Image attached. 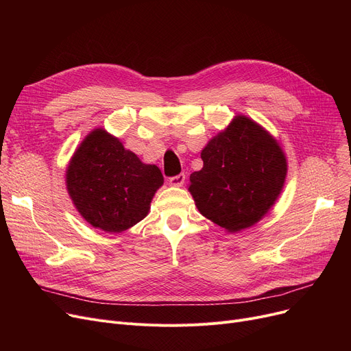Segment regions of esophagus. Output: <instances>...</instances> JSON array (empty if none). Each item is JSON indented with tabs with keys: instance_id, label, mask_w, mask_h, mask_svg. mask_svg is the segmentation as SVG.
Masks as SVG:
<instances>
[{
	"instance_id": "1",
	"label": "esophagus",
	"mask_w": 351,
	"mask_h": 351,
	"mask_svg": "<svg viewBox=\"0 0 351 351\" xmlns=\"http://www.w3.org/2000/svg\"><path fill=\"white\" fill-rule=\"evenodd\" d=\"M183 182H185V175H183V173H179L176 176L169 178V185H172V186H182Z\"/></svg>"
}]
</instances>
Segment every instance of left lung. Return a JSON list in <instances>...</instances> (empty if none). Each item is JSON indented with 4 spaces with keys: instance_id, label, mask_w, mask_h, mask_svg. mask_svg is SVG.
<instances>
[{
    "instance_id": "left-lung-1",
    "label": "left lung",
    "mask_w": 351,
    "mask_h": 351,
    "mask_svg": "<svg viewBox=\"0 0 351 351\" xmlns=\"http://www.w3.org/2000/svg\"><path fill=\"white\" fill-rule=\"evenodd\" d=\"M204 168L191 175L197 210L230 233L253 226L278 200L287 175L279 142L237 115L200 152Z\"/></svg>"
}]
</instances>
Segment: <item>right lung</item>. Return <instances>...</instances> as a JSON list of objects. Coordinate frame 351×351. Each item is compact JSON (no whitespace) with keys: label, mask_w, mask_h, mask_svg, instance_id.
Listing matches in <instances>:
<instances>
[{"label":"right lung","mask_w":351,"mask_h":351,"mask_svg":"<svg viewBox=\"0 0 351 351\" xmlns=\"http://www.w3.org/2000/svg\"><path fill=\"white\" fill-rule=\"evenodd\" d=\"M66 189L86 222L108 233H121L147 215L163 185L156 165H146L122 142L97 128L72 155Z\"/></svg>","instance_id":"obj_1"}]
</instances>
